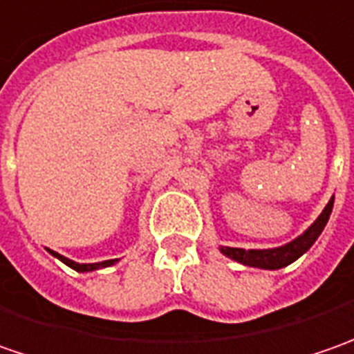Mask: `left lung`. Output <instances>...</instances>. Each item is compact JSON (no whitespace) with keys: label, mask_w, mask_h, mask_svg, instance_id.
<instances>
[{"label":"left lung","mask_w":354,"mask_h":354,"mask_svg":"<svg viewBox=\"0 0 354 354\" xmlns=\"http://www.w3.org/2000/svg\"><path fill=\"white\" fill-rule=\"evenodd\" d=\"M331 211H333V197L327 203V207L323 209L319 218L309 226L301 236H297L293 242L286 244V246L272 248V250H244V248H225L223 246L221 252L226 254L228 258L240 262V264L252 266V268H264V270H278V268L292 264L293 260H297L301 254H306L313 246V242L317 240V236L323 232V228L327 225Z\"/></svg>","instance_id":"8db88e82"}]
</instances>
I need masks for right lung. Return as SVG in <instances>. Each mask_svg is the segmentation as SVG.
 I'll list each match as a JSON object with an SVG mask.
<instances>
[{"label": "right lung", "instance_id": "1", "mask_svg": "<svg viewBox=\"0 0 354 354\" xmlns=\"http://www.w3.org/2000/svg\"><path fill=\"white\" fill-rule=\"evenodd\" d=\"M50 254L53 256H57L59 260H62L66 266H71L73 270H76V272H92V270H98V268H106V266H112L116 260H104V262H96V264H76V262H73V260H68V258H64V256H61V254H57V252L50 250Z\"/></svg>", "mask_w": 354, "mask_h": 354}]
</instances>
